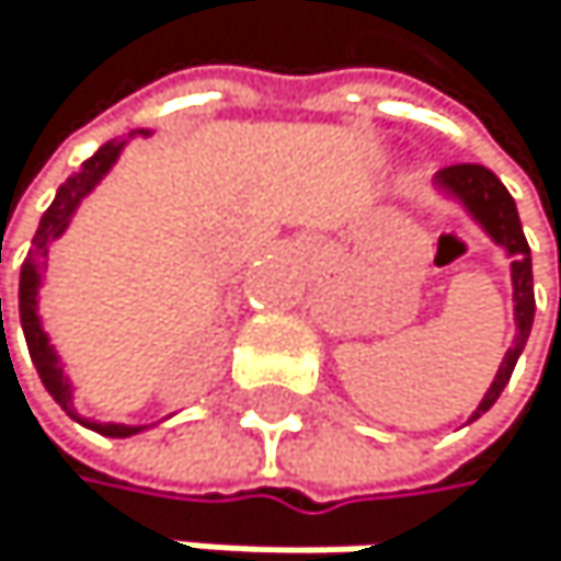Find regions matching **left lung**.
Returning <instances> with one entry per match:
<instances>
[{"label":"left lung","instance_id":"left-lung-1","mask_svg":"<svg viewBox=\"0 0 561 561\" xmlns=\"http://www.w3.org/2000/svg\"><path fill=\"white\" fill-rule=\"evenodd\" d=\"M437 184L447 187L450 195L461 198L465 208L484 225V231L491 234L494 242L505 245L508 255L515 259L512 262V283H515V322H518V336H515V346L505 353L502 359V370L494 377V383L488 387L484 400L478 403L474 417H481L484 411H491V403L502 397L505 383L512 380V370L515 363L528 343V333H531V319H535V289H531V252H528V242H525V231H522V221H518V208H515V198L508 195V187L494 178V171H488L484 164H447L437 171Z\"/></svg>","mask_w":561,"mask_h":561}]
</instances>
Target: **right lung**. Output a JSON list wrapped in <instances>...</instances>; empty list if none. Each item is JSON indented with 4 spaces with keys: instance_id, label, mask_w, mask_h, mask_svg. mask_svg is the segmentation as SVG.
Instances as JSON below:
<instances>
[{
    "instance_id": "obj_1",
    "label": "right lung",
    "mask_w": 561,
    "mask_h": 561,
    "mask_svg": "<svg viewBox=\"0 0 561 561\" xmlns=\"http://www.w3.org/2000/svg\"><path fill=\"white\" fill-rule=\"evenodd\" d=\"M117 154H121V144H103L90 161L80 164V171H73L67 181L59 184L53 205L46 208V215H43V221H39V228H36L33 249H30V255H26V262H23V275H19V319H23V333H26L30 356H33V363H36V374H39L43 387L49 390V397H53L73 421H80L77 411H73V390H70L67 377H62L59 363H56V353H53V346L46 343V333H43V327H39V316H36V289H39V272H43V265H46V245L56 239V234H59L62 228H67V221L73 218L80 198L87 195V191H90L106 171H111V164L117 161ZM83 424H87V421H83ZM87 427H93V431H100V434H106V437H130V434L140 431V427H127V424H87Z\"/></svg>"
}]
</instances>
